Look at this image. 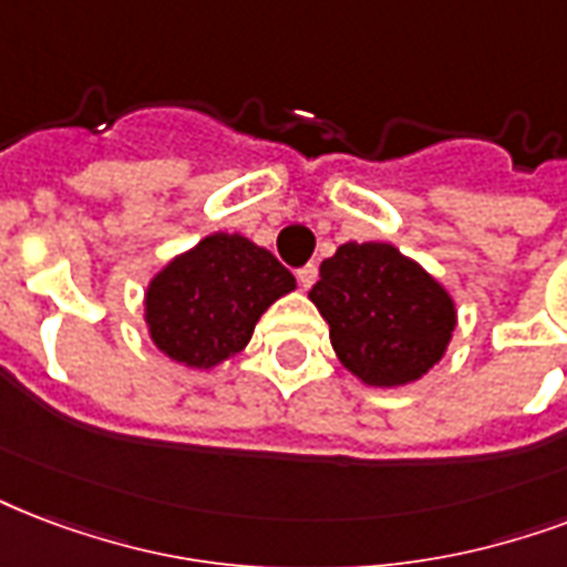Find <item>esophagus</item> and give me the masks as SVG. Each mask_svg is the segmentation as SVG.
<instances>
[{
    "instance_id": "esophagus-1",
    "label": "esophagus",
    "mask_w": 567,
    "mask_h": 567,
    "mask_svg": "<svg viewBox=\"0 0 567 567\" xmlns=\"http://www.w3.org/2000/svg\"><path fill=\"white\" fill-rule=\"evenodd\" d=\"M297 282L302 285V288H312L315 282H318V265H306L297 270Z\"/></svg>"
}]
</instances>
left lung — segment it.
<instances>
[{
	"label": "left lung",
	"mask_w": 567,
	"mask_h": 567,
	"mask_svg": "<svg viewBox=\"0 0 567 567\" xmlns=\"http://www.w3.org/2000/svg\"><path fill=\"white\" fill-rule=\"evenodd\" d=\"M341 365L371 386L419 380L446 351L455 302L389 244H344L309 291Z\"/></svg>",
	"instance_id": "obj_1"
}]
</instances>
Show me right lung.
Returning <instances> with one entry per match:
<instances>
[{"instance_id": "right-lung-1", "label": "right lung", "mask_w": 567, "mask_h": 567, "mask_svg": "<svg viewBox=\"0 0 567 567\" xmlns=\"http://www.w3.org/2000/svg\"><path fill=\"white\" fill-rule=\"evenodd\" d=\"M291 270L240 235H210L178 255L145 297L151 339L175 362L210 369L244 351L255 321L282 293Z\"/></svg>"}]
</instances>
